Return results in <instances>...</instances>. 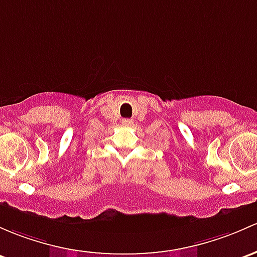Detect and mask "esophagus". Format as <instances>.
<instances>
[{"instance_id": "34e87169", "label": "esophagus", "mask_w": 257, "mask_h": 257, "mask_svg": "<svg viewBox=\"0 0 257 257\" xmlns=\"http://www.w3.org/2000/svg\"><path fill=\"white\" fill-rule=\"evenodd\" d=\"M121 124H123V125L129 126V125H132V124H133V120H132V119H128V118H125V119L121 120Z\"/></svg>"}]
</instances>
